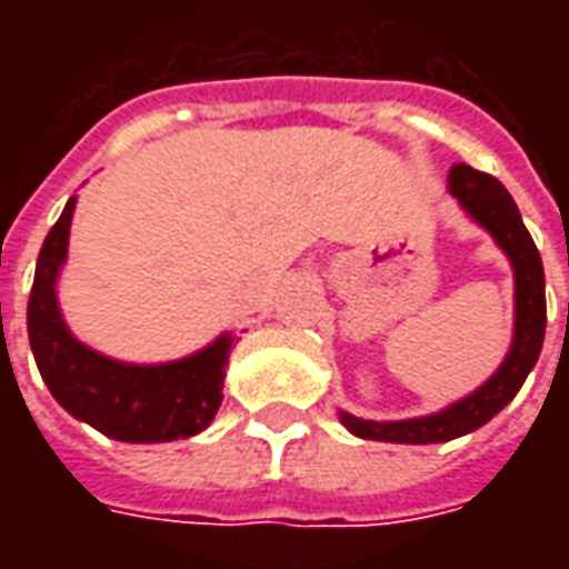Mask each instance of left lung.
<instances>
[{
	"mask_svg": "<svg viewBox=\"0 0 569 569\" xmlns=\"http://www.w3.org/2000/svg\"><path fill=\"white\" fill-rule=\"evenodd\" d=\"M451 194L463 210L485 224L493 240L500 243L502 252L509 256L515 268V341L509 357L502 362L497 375L476 393L460 399L457 406L445 408L439 415L415 420H393V423H378V420H359L341 411V423L359 439L375 441H399V445H432V441H451L466 436L472 429L485 427L497 411L509 406L521 383L537 366L539 350H542V335H546V273L542 259L533 243V237L521 222V212L515 207L512 194L502 188L500 179L490 173L472 170L469 163H457L448 179Z\"/></svg>",
	"mask_w": 569,
	"mask_h": 569,
	"instance_id": "left-lung-1",
	"label": "left lung"
}]
</instances>
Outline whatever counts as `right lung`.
Here are the masks:
<instances>
[{"label": "right lung", "mask_w": 569, "mask_h": 569, "mask_svg": "<svg viewBox=\"0 0 569 569\" xmlns=\"http://www.w3.org/2000/svg\"><path fill=\"white\" fill-rule=\"evenodd\" d=\"M76 198L48 231L36 261L27 332L42 381L72 418L118 441H173L207 429L222 406V381L231 341L222 335L194 357L167 366L116 362L69 335L57 308V271L67 259Z\"/></svg>", "instance_id": "1"}]
</instances>
